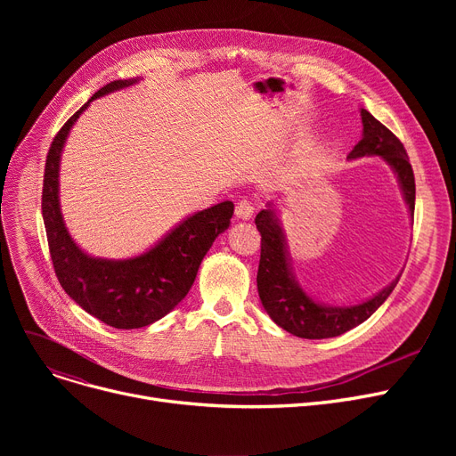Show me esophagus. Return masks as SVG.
<instances>
[{
	"mask_svg": "<svg viewBox=\"0 0 456 456\" xmlns=\"http://www.w3.org/2000/svg\"><path fill=\"white\" fill-rule=\"evenodd\" d=\"M253 212H255V208H253L251 201H248V200H240V201L236 203L234 216H236L238 220H244V222L251 220V218H253Z\"/></svg>",
	"mask_w": 456,
	"mask_h": 456,
	"instance_id": "1",
	"label": "esophagus"
}]
</instances>
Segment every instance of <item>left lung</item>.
Returning a JSON list of instances; mask_svg holds the SVG:
<instances>
[{
    "mask_svg": "<svg viewBox=\"0 0 456 456\" xmlns=\"http://www.w3.org/2000/svg\"><path fill=\"white\" fill-rule=\"evenodd\" d=\"M361 118L362 140L356 143L347 159L353 160L361 157H380L385 160L394 170L404 203L409 207L411 218H414L416 183L409 155H406L399 138L382 126L379 119H375L366 109H361ZM255 224L262 236L256 273L258 297L270 318L281 329L294 334V337L308 340L332 338L364 323L388 299L401 277L397 275L387 289H382L362 303L349 306H332L320 303L301 289V284L294 275L289 244H286V236L281 227L275 205L268 203L266 208H262L256 214Z\"/></svg>",
    "mask_w": 456,
    "mask_h": 456,
    "instance_id": "8db88e82",
    "label": "left lung"
}]
</instances>
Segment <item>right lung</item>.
Listing matches in <instances>:
<instances>
[{
	"instance_id": "right-lung-1",
	"label": "right lung",
	"mask_w": 456,
	"mask_h": 456,
	"mask_svg": "<svg viewBox=\"0 0 456 456\" xmlns=\"http://www.w3.org/2000/svg\"><path fill=\"white\" fill-rule=\"evenodd\" d=\"M140 79H118L95 92L52 142L45 159L42 216L57 279L64 292L94 318L116 329H140L164 318L184 299L212 242L229 229L234 205L222 201L198 210L160 240L131 258L85 253L66 229L59 203V167L66 138L88 105Z\"/></svg>"
}]
</instances>
